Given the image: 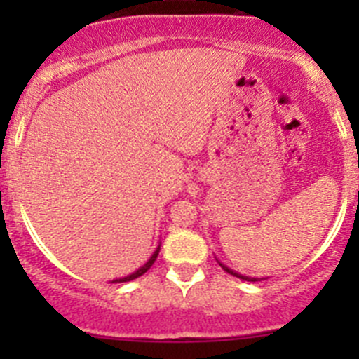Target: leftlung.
<instances>
[{
	"label": "left lung",
	"instance_id": "obj_1",
	"mask_svg": "<svg viewBox=\"0 0 359 359\" xmlns=\"http://www.w3.org/2000/svg\"><path fill=\"white\" fill-rule=\"evenodd\" d=\"M217 262H219V266L222 267V269L226 271V273L233 274V276L240 278V280H245V281H260V280H266V278H252V276H245V274H240V273H236V271H233V269H231V267H227L226 264H222V262H220L219 259H217Z\"/></svg>",
	"mask_w": 359,
	"mask_h": 359
}]
</instances>
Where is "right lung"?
I'll list each match as a JSON object with an SVG mask.
<instances>
[{"label":"right lung","mask_w":359,"mask_h":359,"mask_svg":"<svg viewBox=\"0 0 359 359\" xmlns=\"http://www.w3.org/2000/svg\"><path fill=\"white\" fill-rule=\"evenodd\" d=\"M159 247H161V245H158V248L154 250L153 255L149 257V260H147V262L144 264L142 267H139V269L133 271L132 274H128V276H125V278H116V280H112V283H125V281H132V280H135V278L142 276L144 273H147V269H149V267L154 264V260H156V257H158V253H159Z\"/></svg>","instance_id":"right-lung-1"}]
</instances>
